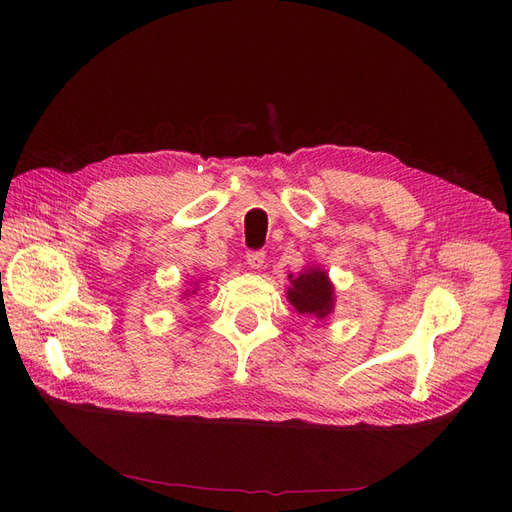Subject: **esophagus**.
<instances>
[{
  "instance_id": "1",
  "label": "esophagus",
  "mask_w": 512,
  "mask_h": 512,
  "mask_svg": "<svg viewBox=\"0 0 512 512\" xmlns=\"http://www.w3.org/2000/svg\"><path fill=\"white\" fill-rule=\"evenodd\" d=\"M263 261H265V253H261V251H253L247 255V265L251 267V270H261Z\"/></svg>"
}]
</instances>
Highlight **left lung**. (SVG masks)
<instances>
[{
    "mask_svg": "<svg viewBox=\"0 0 512 512\" xmlns=\"http://www.w3.org/2000/svg\"><path fill=\"white\" fill-rule=\"evenodd\" d=\"M288 280L286 299L301 315L324 321L334 313L336 294L326 270L319 265H307L297 276L288 274Z\"/></svg>",
    "mask_w": 512,
    "mask_h": 512,
    "instance_id": "8db88e82",
    "label": "left lung"
}]
</instances>
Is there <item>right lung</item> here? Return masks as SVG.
<instances>
[{
  "instance_id": "add662e5",
  "label": "right lung",
  "mask_w": 512,
  "mask_h": 512,
  "mask_svg": "<svg viewBox=\"0 0 512 512\" xmlns=\"http://www.w3.org/2000/svg\"><path fill=\"white\" fill-rule=\"evenodd\" d=\"M191 284H193V288H191V290H184V292L180 294V297H182V299H188V297H193V294H197V292H199V280H193Z\"/></svg>"
}]
</instances>
